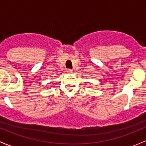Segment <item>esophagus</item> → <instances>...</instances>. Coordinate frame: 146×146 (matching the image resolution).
Here are the masks:
<instances>
[{
	"mask_svg": "<svg viewBox=\"0 0 146 146\" xmlns=\"http://www.w3.org/2000/svg\"><path fill=\"white\" fill-rule=\"evenodd\" d=\"M66 72L68 73H71L72 72H73V70H71V69H70V68H68L66 70Z\"/></svg>",
	"mask_w": 146,
	"mask_h": 146,
	"instance_id": "obj_1",
	"label": "esophagus"
}]
</instances>
